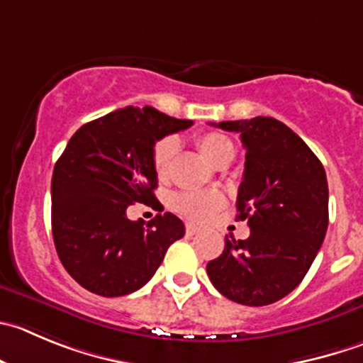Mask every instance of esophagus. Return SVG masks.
Returning a JSON list of instances; mask_svg holds the SVG:
<instances>
[{"mask_svg": "<svg viewBox=\"0 0 363 363\" xmlns=\"http://www.w3.org/2000/svg\"><path fill=\"white\" fill-rule=\"evenodd\" d=\"M185 231H187V235H196V233H199V228L198 226H194V224H191L189 223L187 226H185Z\"/></svg>", "mask_w": 363, "mask_h": 363, "instance_id": "obj_1", "label": "esophagus"}]
</instances>
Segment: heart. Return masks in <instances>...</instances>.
I'll list each match as a JSON object with an SVG mask.
<instances>
[{
    "instance_id": "1",
    "label": "heart",
    "mask_w": 363,
    "mask_h": 363,
    "mask_svg": "<svg viewBox=\"0 0 363 363\" xmlns=\"http://www.w3.org/2000/svg\"><path fill=\"white\" fill-rule=\"evenodd\" d=\"M196 146L201 151L203 157L210 162L212 165H217L223 162L228 155L233 153V144L230 139L216 132L199 133L196 137ZM176 150H178V143L172 137H164L158 140L153 147V169L158 179H167L171 174L172 160H174ZM224 205L223 194L216 191H201V192H182L172 199V206L178 210L179 213H184L187 219L194 220V223H203L208 217H212L220 206Z\"/></svg>"
}]
</instances>
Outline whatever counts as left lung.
I'll use <instances>...</instances> for the list:
<instances>
[{"mask_svg": "<svg viewBox=\"0 0 363 363\" xmlns=\"http://www.w3.org/2000/svg\"><path fill=\"white\" fill-rule=\"evenodd\" d=\"M246 150L237 219L246 240L224 242L206 265L213 287L231 301L264 306L285 298L308 272L328 230L326 172L313 151L274 117L223 121Z\"/></svg>", "mask_w": 363, "mask_h": 363, "instance_id": "obj_1", "label": "left lung"}]
</instances>
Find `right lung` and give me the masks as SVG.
Returning a JSON list of instances; mask_svg holds the SVG:
<instances>
[{"label": "right lung", "mask_w": 363, "mask_h": 363, "mask_svg": "<svg viewBox=\"0 0 363 363\" xmlns=\"http://www.w3.org/2000/svg\"><path fill=\"white\" fill-rule=\"evenodd\" d=\"M192 121L153 106H126L91 121L71 137L51 178V228L58 258L82 287L117 298L144 287L167 247L185 235L172 213L147 226L130 220L128 206L153 205L158 185L153 147Z\"/></svg>", "instance_id": "right-lung-1"}]
</instances>
